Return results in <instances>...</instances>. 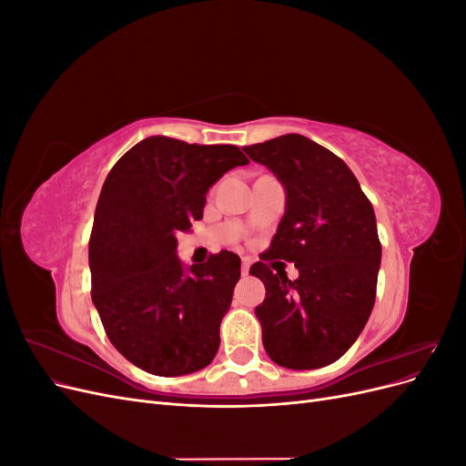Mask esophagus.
<instances>
[{
  "instance_id": "obj_1",
  "label": "esophagus",
  "mask_w": 466,
  "mask_h": 466,
  "mask_svg": "<svg viewBox=\"0 0 466 466\" xmlns=\"http://www.w3.org/2000/svg\"><path fill=\"white\" fill-rule=\"evenodd\" d=\"M248 270H250V258L243 257V264H241V272H243V276H247V274H248Z\"/></svg>"
}]
</instances>
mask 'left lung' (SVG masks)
Masks as SVG:
<instances>
[{"label":"left lung","instance_id":"left-lung-1","mask_svg":"<svg viewBox=\"0 0 466 466\" xmlns=\"http://www.w3.org/2000/svg\"><path fill=\"white\" fill-rule=\"evenodd\" d=\"M286 187V214L270 248L250 266L266 299L257 307L266 354L281 368L317 370L342 358L368 322L380 241L375 211L348 165L311 139L286 134L243 147ZM293 261L291 282L265 264Z\"/></svg>","mask_w":466,"mask_h":466}]
</instances>
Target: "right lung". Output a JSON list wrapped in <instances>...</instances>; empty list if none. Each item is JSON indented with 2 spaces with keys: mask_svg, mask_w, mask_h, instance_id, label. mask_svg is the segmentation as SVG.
<instances>
[{
  "mask_svg": "<svg viewBox=\"0 0 466 466\" xmlns=\"http://www.w3.org/2000/svg\"><path fill=\"white\" fill-rule=\"evenodd\" d=\"M247 163L237 146L151 136L110 168L89 238L91 299L112 346L139 370L175 377L216 358L241 258L221 250L185 272L177 233L202 219L209 187Z\"/></svg>",
  "mask_w": 466,
  "mask_h": 466,
  "instance_id": "1",
  "label": "right lung"
}]
</instances>
